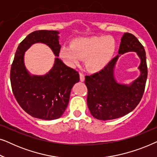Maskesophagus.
<instances>
[{
	"label": "esophagus",
	"mask_w": 157,
	"mask_h": 157,
	"mask_svg": "<svg viewBox=\"0 0 157 157\" xmlns=\"http://www.w3.org/2000/svg\"><path fill=\"white\" fill-rule=\"evenodd\" d=\"M79 77H80V81H81V82L84 81L85 76H83V74H81V73H80V74H79Z\"/></svg>",
	"instance_id": "obj_1"
}]
</instances>
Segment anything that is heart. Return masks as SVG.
I'll use <instances>...</instances> for the list:
<instances>
[{"label":"heart","instance_id":"heart-1","mask_svg":"<svg viewBox=\"0 0 157 157\" xmlns=\"http://www.w3.org/2000/svg\"><path fill=\"white\" fill-rule=\"evenodd\" d=\"M116 40L112 36H100L74 39L71 46H63L60 50V57L69 66L78 64L84 59V66L91 73L100 71L112 59L116 50Z\"/></svg>","mask_w":157,"mask_h":157}]
</instances>
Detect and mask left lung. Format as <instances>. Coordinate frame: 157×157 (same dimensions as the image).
I'll return each mask as SVG.
<instances>
[{"label":"left lung","mask_w":157,"mask_h":157,"mask_svg":"<svg viewBox=\"0 0 157 157\" xmlns=\"http://www.w3.org/2000/svg\"><path fill=\"white\" fill-rule=\"evenodd\" d=\"M128 52H136L141 60L140 75L129 85L118 83L114 77L117 59ZM118 53L104 69L85 77L88 107L91 115L98 120L118 119L130 113L140 102L144 92L147 65L144 46L134 35L124 33Z\"/></svg>","instance_id":"8db88e82"}]
</instances>
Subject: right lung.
Returning a JSON list of instances; mask_svg holds the SVG:
<instances>
[{
	"mask_svg": "<svg viewBox=\"0 0 157 157\" xmlns=\"http://www.w3.org/2000/svg\"><path fill=\"white\" fill-rule=\"evenodd\" d=\"M59 34L57 31L42 30L28 35L19 44L10 69L12 91L18 104L31 117L43 120L63 115L72 87L79 81L78 73L58 58L61 47ZM36 42L47 44L57 56L52 68L43 76L31 75L24 63L25 52Z\"/></svg>",
	"mask_w": 157,
	"mask_h": 157,
	"instance_id": "add662e5",
	"label": "right lung"
}]
</instances>
